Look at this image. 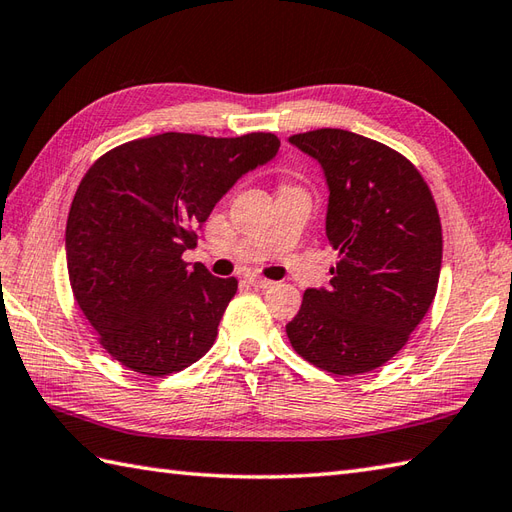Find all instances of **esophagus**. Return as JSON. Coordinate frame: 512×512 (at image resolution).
<instances>
[{
	"instance_id": "1",
	"label": "esophagus",
	"mask_w": 512,
	"mask_h": 512,
	"mask_svg": "<svg viewBox=\"0 0 512 512\" xmlns=\"http://www.w3.org/2000/svg\"><path fill=\"white\" fill-rule=\"evenodd\" d=\"M246 281H248L250 286L262 288V290H266V288H273V281H268V279H264V277H257V275H250V277H246Z\"/></svg>"
}]
</instances>
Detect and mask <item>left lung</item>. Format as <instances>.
Instances as JSON below:
<instances>
[{"instance_id":"1","label":"left lung","mask_w":512,"mask_h":512,"mask_svg":"<svg viewBox=\"0 0 512 512\" xmlns=\"http://www.w3.org/2000/svg\"><path fill=\"white\" fill-rule=\"evenodd\" d=\"M328 184L325 235L339 253L328 288H308L288 339L325 372H372L402 350L438 290L442 226L418 169L345 129L288 138Z\"/></svg>"}]
</instances>
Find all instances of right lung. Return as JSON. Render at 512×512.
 I'll list each match as a JSON object with an SVG mask.
<instances>
[{
	"label": "right lung",
	"instance_id": "right-lung-1",
	"mask_svg": "<svg viewBox=\"0 0 512 512\" xmlns=\"http://www.w3.org/2000/svg\"><path fill=\"white\" fill-rule=\"evenodd\" d=\"M279 151L275 134H158L94 162L70 206L74 299L118 363L167 376L211 350L237 279L182 262L233 184Z\"/></svg>",
	"mask_w": 512,
	"mask_h": 512
}]
</instances>
